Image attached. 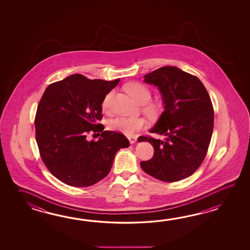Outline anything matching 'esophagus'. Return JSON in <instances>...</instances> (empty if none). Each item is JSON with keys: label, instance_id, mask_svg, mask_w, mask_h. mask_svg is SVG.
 <instances>
[{"label": "esophagus", "instance_id": "1", "mask_svg": "<svg viewBox=\"0 0 250 250\" xmlns=\"http://www.w3.org/2000/svg\"><path fill=\"white\" fill-rule=\"evenodd\" d=\"M127 138H128L129 143L130 144H135L136 141H137V137L136 136H130V137H128Z\"/></svg>", "mask_w": 250, "mask_h": 250}]
</instances>
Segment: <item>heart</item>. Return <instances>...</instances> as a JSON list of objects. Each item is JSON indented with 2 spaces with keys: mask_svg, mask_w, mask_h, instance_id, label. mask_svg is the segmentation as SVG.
Listing matches in <instances>:
<instances>
[{
  "mask_svg": "<svg viewBox=\"0 0 250 250\" xmlns=\"http://www.w3.org/2000/svg\"><path fill=\"white\" fill-rule=\"evenodd\" d=\"M127 93L132 96L134 100L139 104H146L151 100V92L146 85L140 83H131L126 86ZM114 95L113 91H110L104 96L102 104L103 110L108 112L111 106V102ZM159 110V107L154 104H146L144 108V112L150 117L154 116ZM145 121L139 117H117L112 120L109 123V128L112 131L123 133L124 135L130 136L136 131L141 129L145 126Z\"/></svg>",
  "mask_w": 250,
  "mask_h": 250,
  "instance_id": "obj_1",
  "label": "heart"
}]
</instances>
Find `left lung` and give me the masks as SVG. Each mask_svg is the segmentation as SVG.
<instances>
[{"instance_id":"8db88e82","label":"left lung","mask_w":250,"mask_h":250,"mask_svg":"<svg viewBox=\"0 0 250 250\" xmlns=\"http://www.w3.org/2000/svg\"><path fill=\"white\" fill-rule=\"evenodd\" d=\"M157 86L164 112L149 132L165 140L141 136L154 146V157L141 162L145 172L165 182L192 175L206 157L212 138L213 109L205 85L196 76L174 66H165L144 76Z\"/></svg>"}]
</instances>
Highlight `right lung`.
Masks as SVG:
<instances>
[{"mask_svg": "<svg viewBox=\"0 0 250 250\" xmlns=\"http://www.w3.org/2000/svg\"><path fill=\"white\" fill-rule=\"evenodd\" d=\"M120 79L88 80L73 74L47 86L35 119L36 139L42 162L58 180L72 187H88L108 175L114 156L129 146L121 133L105 130L97 142L86 135L104 127L102 104Z\"/></svg>", "mask_w": 250, "mask_h": 250, "instance_id": "1", "label": "right lung"}]
</instances>
